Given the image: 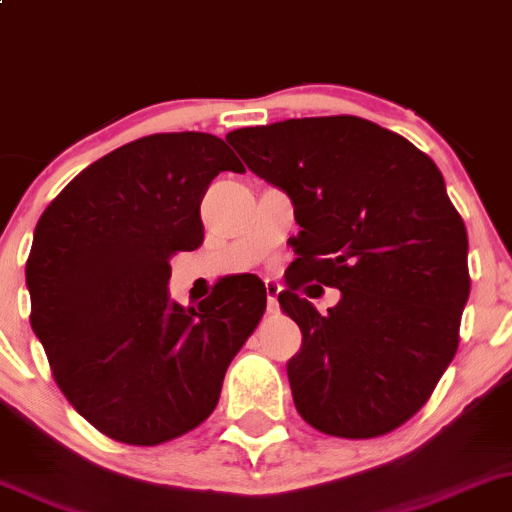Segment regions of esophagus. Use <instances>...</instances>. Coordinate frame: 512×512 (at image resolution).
Returning a JSON list of instances; mask_svg holds the SVG:
<instances>
[{
    "mask_svg": "<svg viewBox=\"0 0 512 512\" xmlns=\"http://www.w3.org/2000/svg\"><path fill=\"white\" fill-rule=\"evenodd\" d=\"M265 290H267V310L270 312H275L277 310V295H280V282H275V280H267L265 282Z\"/></svg>",
    "mask_w": 512,
    "mask_h": 512,
    "instance_id": "obj_1",
    "label": "esophagus"
}]
</instances>
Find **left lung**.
Masks as SVG:
<instances>
[{"label": "left lung", "instance_id": "1", "mask_svg": "<svg viewBox=\"0 0 512 512\" xmlns=\"http://www.w3.org/2000/svg\"><path fill=\"white\" fill-rule=\"evenodd\" d=\"M227 142L290 195L302 227L277 295L302 330L287 362L297 413L335 438L400 428L455 357L470 295L468 232L440 170L413 142L352 114L245 127ZM322 284L343 292L325 316L299 295Z\"/></svg>", "mask_w": 512, "mask_h": 512}]
</instances>
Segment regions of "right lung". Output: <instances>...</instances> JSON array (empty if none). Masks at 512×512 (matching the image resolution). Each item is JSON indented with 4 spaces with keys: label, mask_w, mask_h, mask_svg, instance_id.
I'll use <instances>...</instances> for the list:
<instances>
[{
    "label": "right lung",
    "mask_w": 512,
    "mask_h": 512,
    "mask_svg": "<svg viewBox=\"0 0 512 512\" xmlns=\"http://www.w3.org/2000/svg\"><path fill=\"white\" fill-rule=\"evenodd\" d=\"M225 170L245 167L215 135L140 137L79 172L37 222L29 322L64 398L117 443L162 445L205 423L265 315L255 275L225 277L197 307L167 295L172 255L202 245L200 202Z\"/></svg>",
    "instance_id": "1"
}]
</instances>
